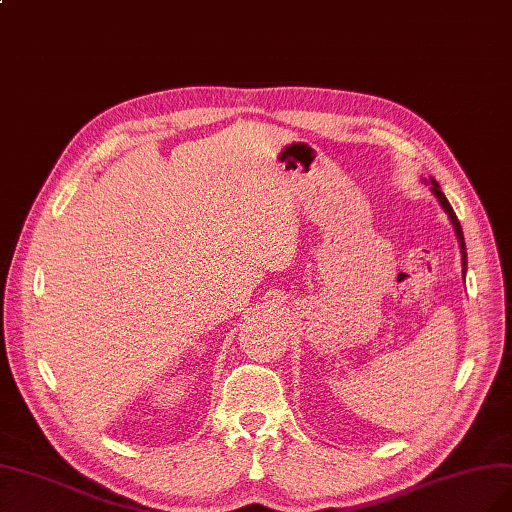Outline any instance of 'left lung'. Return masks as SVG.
<instances>
[{"instance_id":"left-lung-1","label":"left lung","mask_w":512,"mask_h":512,"mask_svg":"<svg viewBox=\"0 0 512 512\" xmlns=\"http://www.w3.org/2000/svg\"><path fill=\"white\" fill-rule=\"evenodd\" d=\"M426 184L430 186L432 195L438 199L440 207L445 209V214L449 216V220H451V224H453V231H455V235H457V241H460V252H462V273H466V262H468V260H466V243H464V233H462L460 220H457V216H455L453 207L449 205V201H447V197H445V192L440 190V186L436 184V180H434V178H430V180H426Z\"/></svg>"}]
</instances>
